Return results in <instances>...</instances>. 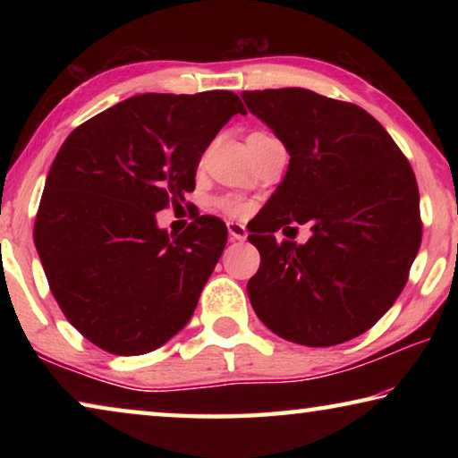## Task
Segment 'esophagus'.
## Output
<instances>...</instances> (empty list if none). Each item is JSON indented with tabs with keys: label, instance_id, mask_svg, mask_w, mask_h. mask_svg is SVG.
<instances>
[{
	"label": "esophagus",
	"instance_id": "obj_1",
	"mask_svg": "<svg viewBox=\"0 0 458 458\" xmlns=\"http://www.w3.org/2000/svg\"><path fill=\"white\" fill-rule=\"evenodd\" d=\"M226 226H228V234H230L232 240H246L248 230H246L244 224H240V222H228Z\"/></svg>",
	"mask_w": 458,
	"mask_h": 458
}]
</instances>
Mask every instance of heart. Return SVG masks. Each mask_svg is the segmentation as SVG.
<instances>
[{
    "label": "heart",
    "mask_w": 458,
    "mask_h": 458,
    "mask_svg": "<svg viewBox=\"0 0 458 458\" xmlns=\"http://www.w3.org/2000/svg\"><path fill=\"white\" fill-rule=\"evenodd\" d=\"M218 206L222 208L224 212H228V214H232V216H238V214H242V212L246 210L244 201L238 199V198H232V196L222 198V199L218 201Z\"/></svg>",
    "instance_id": "heart-1"
}]
</instances>
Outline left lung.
Wrapping results in <instances>:
<instances>
[{"label":"left lung","instance_id":"1","mask_svg":"<svg viewBox=\"0 0 458 458\" xmlns=\"http://www.w3.org/2000/svg\"><path fill=\"white\" fill-rule=\"evenodd\" d=\"M242 98L291 155L248 236L260 252L246 286L254 313L293 344L358 337L398 299L420 248L412 167L358 105L307 89L244 90ZM289 223H309L312 238L278 245L274 232Z\"/></svg>","mask_w":458,"mask_h":458}]
</instances>
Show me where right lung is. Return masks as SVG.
<instances>
[{"instance_id":"1","label":"right lung","mask_w":458,"mask_h":458,"mask_svg":"<svg viewBox=\"0 0 458 458\" xmlns=\"http://www.w3.org/2000/svg\"><path fill=\"white\" fill-rule=\"evenodd\" d=\"M238 95L131 97L76 127L54 159L34 242L62 313L114 355H141L188 325L226 246V224L193 216L167 234L155 214L196 188L201 155Z\"/></svg>"}]
</instances>
